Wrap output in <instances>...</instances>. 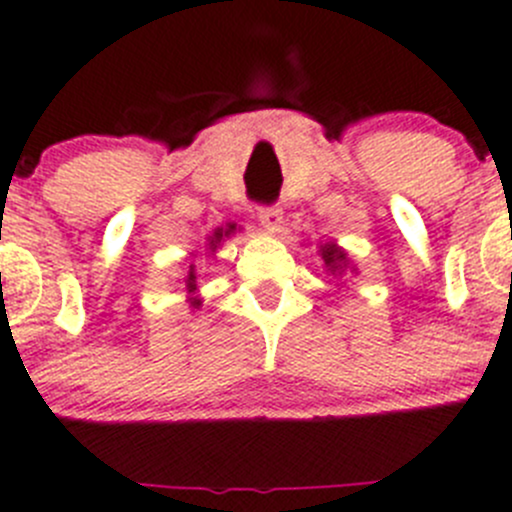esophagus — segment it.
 <instances>
[{"instance_id":"34e87169","label":"esophagus","mask_w":512,"mask_h":512,"mask_svg":"<svg viewBox=\"0 0 512 512\" xmlns=\"http://www.w3.org/2000/svg\"><path fill=\"white\" fill-rule=\"evenodd\" d=\"M257 217H260L262 227H267L270 232H278L283 227V209L280 207H262Z\"/></svg>"}]
</instances>
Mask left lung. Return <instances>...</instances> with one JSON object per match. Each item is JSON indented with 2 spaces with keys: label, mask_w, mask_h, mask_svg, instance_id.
<instances>
[{
  "label": "left lung",
  "mask_w": 512,
  "mask_h": 512,
  "mask_svg": "<svg viewBox=\"0 0 512 512\" xmlns=\"http://www.w3.org/2000/svg\"><path fill=\"white\" fill-rule=\"evenodd\" d=\"M318 255H321L323 260V267H326L328 275H333V278L341 280L343 275H351V272H358L356 265H353V260L348 257V252L343 250L338 242H323L321 247H318Z\"/></svg>",
  "instance_id": "obj_1"
}]
</instances>
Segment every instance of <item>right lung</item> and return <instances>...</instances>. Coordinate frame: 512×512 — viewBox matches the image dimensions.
I'll list each match as a JSON object with an SVG mask.
<instances>
[{
	"label": "right lung",
	"instance_id": "obj_1",
	"mask_svg": "<svg viewBox=\"0 0 512 512\" xmlns=\"http://www.w3.org/2000/svg\"><path fill=\"white\" fill-rule=\"evenodd\" d=\"M234 232H237V224H232V222H229L227 227H217L207 237V250L217 252L219 245H222L227 237H232ZM191 257H194V252H191ZM181 285H184L186 303H189V308L191 310L202 308L204 300H202V295H199V288H197V265H194V262H189V265L184 267V278H181Z\"/></svg>",
	"mask_w": 512,
	"mask_h": 512
}]
</instances>
